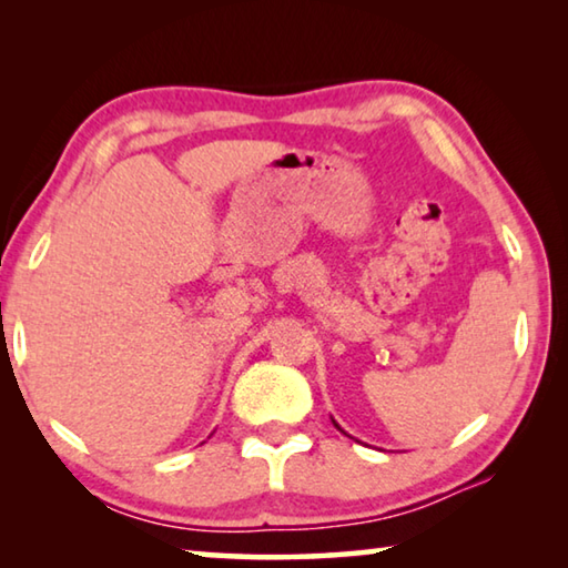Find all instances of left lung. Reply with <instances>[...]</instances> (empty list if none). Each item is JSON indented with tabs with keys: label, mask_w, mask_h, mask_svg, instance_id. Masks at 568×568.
<instances>
[{
	"label": "left lung",
	"mask_w": 568,
	"mask_h": 568,
	"mask_svg": "<svg viewBox=\"0 0 568 568\" xmlns=\"http://www.w3.org/2000/svg\"><path fill=\"white\" fill-rule=\"evenodd\" d=\"M333 426H335V428H338V430H343V428H341V426H338V423H335V420H333Z\"/></svg>",
	"instance_id": "left-lung-1"
}]
</instances>
